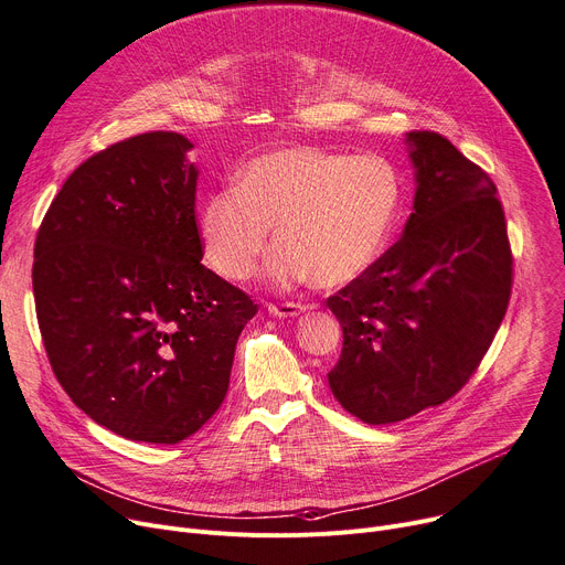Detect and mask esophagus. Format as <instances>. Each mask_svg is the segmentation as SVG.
Segmentation results:
<instances>
[{
	"label": "esophagus",
	"instance_id": "1",
	"mask_svg": "<svg viewBox=\"0 0 565 565\" xmlns=\"http://www.w3.org/2000/svg\"><path fill=\"white\" fill-rule=\"evenodd\" d=\"M309 307L300 305V302H284V305H270V307H267V311H270L275 318H298Z\"/></svg>",
	"mask_w": 565,
	"mask_h": 565
}]
</instances>
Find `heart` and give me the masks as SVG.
I'll return each mask as SVG.
<instances>
[{
    "label": "heart",
    "instance_id": "1",
    "mask_svg": "<svg viewBox=\"0 0 565 565\" xmlns=\"http://www.w3.org/2000/svg\"><path fill=\"white\" fill-rule=\"evenodd\" d=\"M401 199V175L382 156L288 146L252 158L233 188L207 194L196 228L207 265L231 281L256 270L275 226L279 247L267 267L275 286L339 288L382 258Z\"/></svg>",
    "mask_w": 565,
    "mask_h": 565
}]
</instances>
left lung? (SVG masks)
<instances>
[{
	"instance_id": "1",
	"label": "left lung",
	"mask_w": 565,
	"mask_h": 565,
	"mask_svg": "<svg viewBox=\"0 0 565 565\" xmlns=\"http://www.w3.org/2000/svg\"><path fill=\"white\" fill-rule=\"evenodd\" d=\"M414 203L401 241L328 300L343 350L334 398L369 426L449 401L488 352L513 258L497 188L437 132H407Z\"/></svg>"
}]
</instances>
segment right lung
I'll return each mask as SVG.
<instances>
[{"label": "right lung", "instance_id": "obj_1", "mask_svg": "<svg viewBox=\"0 0 565 565\" xmlns=\"http://www.w3.org/2000/svg\"><path fill=\"white\" fill-rule=\"evenodd\" d=\"M194 143L146 132L82 162L36 235L34 298L71 401L135 441L175 444L220 409L249 295L201 265Z\"/></svg>", "mask_w": 565, "mask_h": 565}]
</instances>
